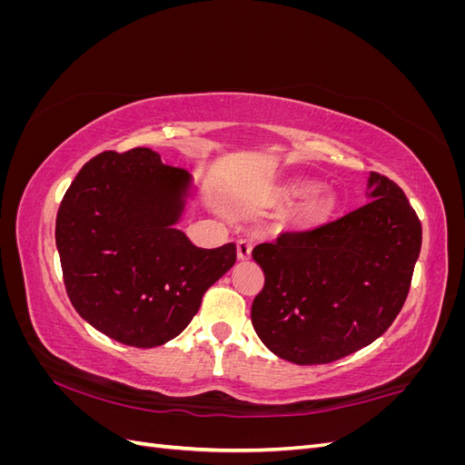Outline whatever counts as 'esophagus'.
<instances>
[{
    "instance_id": "34e87169",
    "label": "esophagus",
    "mask_w": 465,
    "mask_h": 465,
    "mask_svg": "<svg viewBox=\"0 0 465 465\" xmlns=\"http://www.w3.org/2000/svg\"><path fill=\"white\" fill-rule=\"evenodd\" d=\"M252 242L250 241H246V238H241V241L236 242V254H238V260L241 262H246V260H250L252 258Z\"/></svg>"
}]
</instances>
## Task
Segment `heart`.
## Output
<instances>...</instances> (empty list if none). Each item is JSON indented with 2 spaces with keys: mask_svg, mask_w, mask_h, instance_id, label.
Returning <instances> with one entry per match:
<instances>
[{
  "mask_svg": "<svg viewBox=\"0 0 465 465\" xmlns=\"http://www.w3.org/2000/svg\"><path fill=\"white\" fill-rule=\"evenodd\" d=\"M320 186L312 180L292 182L283 192L285 200H304L294 211L292 224L301 231H312L333 219L337 213L335 195L328 192H318Z\"/></svg>",
  "mask_w": 465,
  "mask_h": 465,
  "instance_id": "1",
  "label": "heart"
}]
</instances>
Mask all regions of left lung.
<instances>
[{"instance_id": "8db88e82", "label": "left lung", "mask_w": 465, "mask_h": 465, "mask_svg": "<svg viewBox=\"0 0 465 465\" xmlns=\"http://www.w3.org/2000/svg\"><path fill=\"white\" fill-rule=\"evenodd\" d=\"M371 202L252 250L265 285L252 326L277 357L326 364L378 340L411 287L423 229L396 182L371 173Z\"/></svg>"}]
</instances>
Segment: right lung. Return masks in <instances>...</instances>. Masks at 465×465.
Instances as JSON below:
<instances>
[{
	"mask_svg": "<svg viewBox=\"0 0 465 465\" xmlns=\"http://www.w3.org/2000/svg\"><path fill=\"white\" fill-rule=\"evenodd\" d=\"M188 188L184 168L147 147L104 151L60 203L55 246L67 297L83 320L124 345L174 340L236 262L234 242L198 248L174 227Z\"/></svg>",
	"mask_w": 465,
	"mask_h": 465,
	"instance_id": "obj_1",
	"label": "right lung"
}]
</instances>
